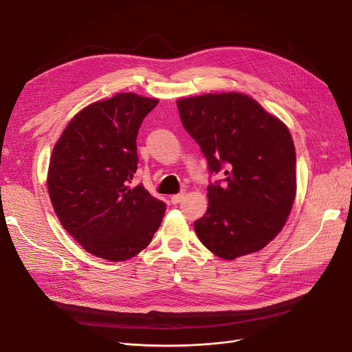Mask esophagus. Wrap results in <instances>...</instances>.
Segmentation results:
<instances>
[{"label":"esophagus","instance_id":"1","mask_svg":"<svg viewBox=\"0 0 352 352\" xmlns=\"http://www.w3.org/2000/svg\"><path fill=\"white\" fill-rule=\"evenodd\" d=\"M184 198H185V190H182V192L173 195L172 198H170V201H172L173 205H177L179 202H182V199H184Z\"/></svg>","mask_w":352,"mask_h":352}]
</instances>
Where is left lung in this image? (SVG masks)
I'll list each match as a JSON object with an SVG mask.
<instances>
[{
    "label": "left lung",
    "mask_w": 352,
    "mask_h": 352,
    "mask_svg": "<svg viewBox=\"0 0 352 352\" xmlns=\"http://www.w3.org/2000/svg\"><path fill=\"white\" fill-rule=\"evenodd\" d=\"M177 109L210 176L223 173L209 182L196 235L225 260L260 251L283 228L296 195V151L287 127L238 92L184 98Z\"/></svg>",
    "instance_id": "1"
}]
</instances>
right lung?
I'll return each mask as SVG.
<instances>
[{"label":"right lung","instance_id":"obj_1","mask_svg":"<svg viewBox=\"0 0 352 352\" xmlns=\"http://www.w3.org/2000/svg\"><path fill=\"white\" fill-rule=\"evenodd\" d=\"M159 104L133 92L83 108L63 130L49 166L47 189L62 227L91 254L124 261L144 250L166 204L135 176L137 134Z\"/></svg>","mask_w":352,"mask_h":352}]
</instances>
